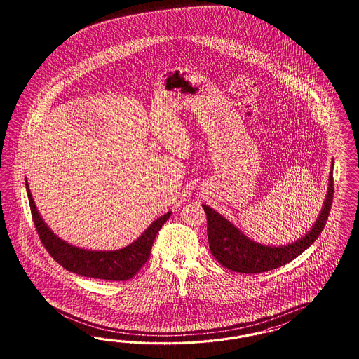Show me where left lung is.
Wrapping results in <instances>:
<instances>
[{"label": "left lung", "instance_id": "8db88e82", "mask_svg": "<svg viewBox=\"0 0 359 359\" xmlns=\"http://www.w3.org/2000/svg\"><path fill=\"white\" fill-rule=\"evenodd\" d=\"M333 168V164H332ZM334 195L333 170L329 175V187L324 207L313 228L303 238L297 239L287 246H266L251 241L241 230L230 224L208 205H203L207 213L208 242L212 255L229 270L242 273H259L284 266L306 250L324 230L330 213Z\"/></svg>", "mask_w": 359, "mask_h": 359}]
</instances>
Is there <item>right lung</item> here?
Here are the masks:
<instances>
[{
  "label": "right lung",
  "mask_w": 359,
  "mask_h": 359,
  "mask_svg": "<svg viewBox=\"0 0 359 359\" xmlns=\"http://www.w3.org/2000/svg\"><path fill=\"white\" fill-rule=\"evenodd\" d=\"M26 189L29 196L34 225L43 243L44 249L48 251L54 261L63 266L65 270L87 278L113 282H123L133 278L150 258L152 242L158 231L163 226L164 222L171 216V212H168L162 217L155 219L151 225L144 230V233L140 238L121 250H84L67 243L63 239L57 238L50 228H47L34 204L27 182Z\"/></svg>",
  "instance_id": "right-lung-1"
}]
</instances>
